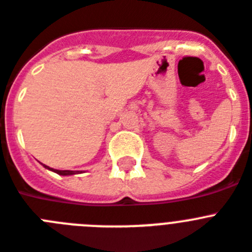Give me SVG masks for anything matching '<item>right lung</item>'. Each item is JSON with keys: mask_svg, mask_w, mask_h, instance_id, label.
<instances>
[{"mask_svg": "<svg viewBox=\"0 0 252 252\" xmlns=\"http://www.w3.org/2000/svg\"><path fill=\"white\" fill-rule=\"evenodd\" d=\"M44 168H47L48 170H52V172L58 173V174H60V175H73V174H77V173H79V172H74V170H58V169H52L47 165H44Z\"/></svg>", "mask_w": 252, "mask_h": 252, "instance_id": "add662e5", "label": "right lung"}]
</instances>
